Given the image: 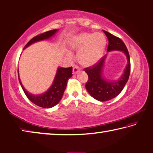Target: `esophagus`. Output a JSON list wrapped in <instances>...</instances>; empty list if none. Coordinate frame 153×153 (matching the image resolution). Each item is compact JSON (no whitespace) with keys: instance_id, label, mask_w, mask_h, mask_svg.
Instances as JSON below:
<instances>
[{"instance_id":"1","label":"esophagus","mask_w":153,"mask_h":153,"mask_svg":"<svg viewBox=\"0 0 153 153\" xmlns=\"http://www.w3.org/2000/svg\"><path fill=\"white\" fill-rule=\"evenodd\" d=\"M80 71V68L79 67H78L76 65H74L73 66V74H76L77 73H79Z\"/></svg>"}]
</instances>
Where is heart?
Instances as JSON below:
<instances>
[{
    "label": "heart",
    "mask_w": 153,
    "mask_h": 153,
    "mask_svg": "<svg viewBox=\"0 0 153 153\" xmlns=\"http://www.w3.org/2000/svg\"><path fill=\"white\" fill-rule=\"evenodd\" d=\"M106 44V37L102 33H81L71 40L70 47L79 51L77 58L80 65L91 67L101 59Z\"/></svg>",
    "instance_id": "b5f03b06"
}]
</instances>
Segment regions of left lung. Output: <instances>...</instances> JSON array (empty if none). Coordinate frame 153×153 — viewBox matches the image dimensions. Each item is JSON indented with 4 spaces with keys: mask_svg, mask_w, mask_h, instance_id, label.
<instances>
[{
    "mask_svg": "<svg viewBox=\"0 0 153 153\" xmlns=\"http://www.w3.org/2000/svg\"><path fill=\"white\" fill-rule=\"evenodd\" d=\"M103 32L108 40L107 51H123L127 59V65L122 76L116 81H108L102 76V68L106 55L103 56L99 62L92 67L84 69L88 76V80L85 85L86 90L94 99L101 102L114 99L120 93L128 81L131 71L130 56L125 43L121 39L108 32L105 30H103Z\"/></svg>",
    "mask_w": 153,
    "mask_h": 153,
    "instance_id": "1",
    "label": "left lung"
}]
</instances>
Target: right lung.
Listing matches in <instances>:
<instances>
[{"label":"right lung","instance_id":"1","mask_svg":"<svg viewBox=\"0 0 153 153\" xmlns=\"http://www.w3.org/2000/svg\"><path fill=\"white\" fill-rule=\"evenodd\" d=\"M57 30H58L57 29L51 30L33 37L26 45L25 48L32 45L33 43L51 38L56 33ZM72 73H73V67H72L68 68L59 67L57 69L56 76L54 78L53 85L47 92L39 95H34L28 93L23 87L19 76V80L26 96L32 102L34 103V105L40 106V107L48 108L56 105L60 102V100H61L66 86L67 85L68 80L73 75Z\"/></svg>","mask_w":153,"mask_h":153}]
</instances>
